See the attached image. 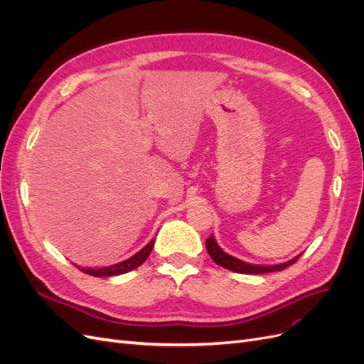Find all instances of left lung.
<instances>
[{"label":"left lung","instance_id":"8db88e82","mask_svg":"<svg viewBox=\"0 0 364 364\" xmlns=\"http://www.w3.org/2000/svg\"><path fill=\"white\" fill-rule=\"evenodd\" d=\"M205 245H206V250L209 253V257L213 258V261L215 264H218V266H222L230 272L243 273V274H261V273H269V272H281L284 269H287L289 266H291V264H294L301 257V255H297L287 262L277 264V266H253V264H247L245 261L228 255L226 252H223L218 247L213 235L205 241Z\"/></svg>","mask_w":364,"mask_h":364}]
</instances>
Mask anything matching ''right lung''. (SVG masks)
<instances>
[{"label":"right lung","instance_id":"obj_1","mask_svg":"<svg viewBox=\"0 0 364 364\" xmlns=\"http://www.w3.org/2000/svg\"><path fill=\"white\" fill-rule=\"evenodd\" d=\"M153 245H155V240H151L150 243L146 246V247H142L138 253H135L134 257H130L129 259H124V261H121V262H118V264H114V266H109V267H103V269H80L83 273H86V274H91V277H97V278H102V277H117V274H123V273H127V272H130V270H134V269H136V267H139L142 262H144L147 258H149V255H150V252H151V249H153Z\"/></svg>","mask_w":364,"mask_h":364}]
</instances>
